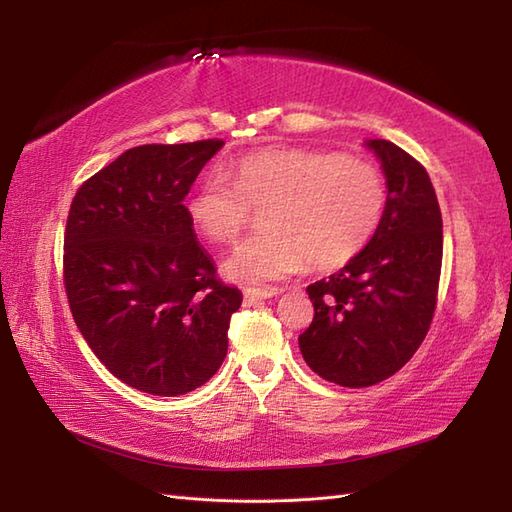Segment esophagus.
Instances as JSON below:
<instances>
[{
	"label": "esophagus",
	"mask_w": 512,
	"mask_h": 512,
	"mask_svg": "<svg viewBox=\"0 0 512 512\" xmlns=\"http://www.w3.org/2000/svg\"><path fill=\"white\" fill-rule=\"evenodd\" d=\"M279 290L277 288H246L244 290V299L248 303H255V301H264L270 297H277Z\"/></svg>",
	"instance_id": "esophagus-1"
}]
</instances>
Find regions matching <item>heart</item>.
Here are the masks:
<instances>
[{"label": "heart", "instance_id": "b5f03b06", "mask_svg": "<svg viewBox=\"0 0 512 512\" xmlns=\"http://www.w3.org/2000/svg\"><path fill=\"white\" fill-rule=\"evenodd\" d=\"M211 173L187 202L195 231L213 244H233L264 211V231L226 259L224 273L239 284L286 279L310 264L345 266L367 246L383 220L387 189L365 160L330 151L264 149Z\"/></svg>", "mask_w": 512, "mask_h": 512}]
</instances>
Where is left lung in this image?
Listing matches in <instances>:
<instances>
[{
    "mask_svg": "<svg viewBox=\"0 0 512 512\" xmlns=\"http://www.w3.org/2000/svg\"><path fill=\"white\" fill-rule=\"evenodd\" d=\"M367 147L387 178L383 220L347 266L308 286L314 319L299 336L314 374L354 389L394 376L416 354L442 268V213L427 169L389 140Z\"/></svg>",
    "mask_w": 512,
    "mask_h": 512,
    "instance_id": "obj_1",
    "label": "left lung"
}]
</instances>
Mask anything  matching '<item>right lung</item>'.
Returning a JSON list of instances; mask_svg holds the SVG:
<instances>
[{"label": "right lung", "mask_w": 512, "mask_h": 512, "mask_svg": "<svg viewBox=\"0 0 512 512\" xmlns=\"http://www.w3.org/2000/svg\"><path fill=\"white\" fill-rule=\"evenodd\" d=\"M224 140L140 145L85 180L63 235V286L76 328L125 385L180 396L228 350L242 292L217 277L184 198Z\"/></svg>", "instance_id": "right-lung-1"}]
</instances>
